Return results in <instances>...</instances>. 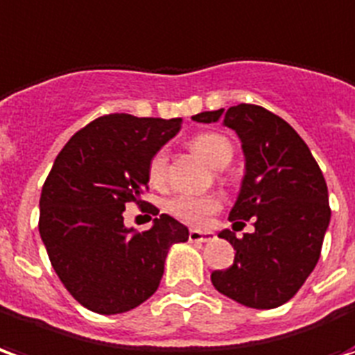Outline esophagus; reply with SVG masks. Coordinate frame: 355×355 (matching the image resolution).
Returning a JSON list of instances; mask_svg holds the SVG:
<instances>
[{
  "instance_id": "esophagus-1",
  "label": "esophagus",
  "mask_w": 355,
  "mask_h": 355,
  "mask_svg": "<svg viewBox=\"0 0 355 355\" xmlns=\"http://www.w3.org/2000/svg\"><path fill=\"white\" fill-rule=\"evenodd\" d=\"M189 240H191V242H209V240H214V234H211V232L191 231L189 232Z\"/></svg>"
}]
</instances>
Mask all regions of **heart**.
Returning a JSON list of instances; mask_svg holds the SVG:
<instances>
[{
    "mask_svg": "<svg viewBox=\"0 0 355 355\" xmlns=\"http://www.w3.org/2000/svg\"><path fill=\"white\" fill-rule=\"evenodd\" d=\"M193 149L202 157L208 164L216 168H225L231 162L232 146L229 139L221 134H200L193 139ZM166 153L159 151L153 155L147 168V175L153 185H164L166 181ZM219 198L214 195H178L168 202V211L175 216L181 221L189 225H204L208 221V217L219 209Z\"/></svg>",
    "mask_w": 355,
    "mask_h": 355,
    "instance_id": "1",
    "label": "heart"
}]
</instances>
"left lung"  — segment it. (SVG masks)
<instances>
[{
	"mask_svg": "<svg viewBox=\"0 0 355 355\" xmlns=\"http://www.w3.org/2000/svg\"><path fill=\"white\" fill-rule=\"evenodd\" d=\"M193 121H223L236 132L245 172L229 219H255V231L244 238L219 232L236 253L229 268L211 272V284L244 306L276 309L301 289L320 259L331 219L322 170L301 136L261 105L238 103Z\"/></svg>",
	"mask_w": 355,
	"mask_h": 355,
	"instance_id": "left-lung-1",
	"label": "left lung"
}]
</instances>
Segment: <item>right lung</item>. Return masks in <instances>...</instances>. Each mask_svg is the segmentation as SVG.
I'll return each instance as SVG.
<instances>
[{
	"label": "right lung",
	"instance_id": "add662e5",
	"mask_svg": "<svg viewBox=\"0 0 355 355\" xmlns=\"http://www.w3.org/2000/svg\"><path fill=\"white\" fill-rule=\"evenodd\" d=\"M180 128L181 119L111 113L73 134L54 160L41 191L40 234L54 272L85 309L111 315L139 306L157 291L170 248L187 242V227L166 214L146 232L123 217L141 202L153 155Z\"/></svg>",
	"mask_w": 355,
	"mask_h": 355
}]
</instances>
